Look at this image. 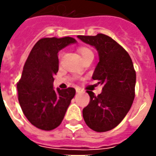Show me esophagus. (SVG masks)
<instances>
[{"label": "esophagus", "mask_w": 156, "mask_h": 156, "mask_svg": "<svg viewBox=\"0 0 156 156\" xmlns=\"http://www.w3.org/2000/svg\"><path fill=\"white\" fill-rule=\"evenodd\" d=\"M76 93H77V94H79V93H80V92H81V90H80L79 87H76Z\"/></svg>", "instance_id": "1"}]
</instances>
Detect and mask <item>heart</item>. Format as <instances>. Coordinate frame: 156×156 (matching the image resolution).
Masks as SVG:
<instances>
[{"mask_svg":"<svg viewBox=\"0 0 156 156\" xmlns=\"http://www.w3.org/2000/svg\"><path fill=\"white\" fill-rule=\"evenodd\" d=\"M78 52L80 53V56H82V58H84V57H86V56H90V55H94L93 51H91L89 48H87V47L85 46L79 47V48H78ZM62 54H63L62 51H59V52H58V57L61 58L62 56Z\"/></svg>","mask_w":156,"mask_h":156,"instance_id":"heart-1","label":"heart"}]
</instances>
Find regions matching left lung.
<instances>
[{
  "label": "left lung",
  "instance_id": "1",
  "mask_svg": "<svg viewBox=\"0 0 156 156\" xmlns=\"http://www.w3.org/2000/svg\"><path fill=\"white\" fill-rule=\"evenodd\" d=\"M78 37L99 52L100 62L92 78L103 85L100 94L87 91L90 101L82 111L83 119L93 130L108 131L120 124L133 103L136 86L133 62L128 52L107 35L99 33Z\"/></svg>",
  "mask_w": 156,
  "mask_h": 156
}]
</instances>
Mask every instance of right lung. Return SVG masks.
I'll return each instance as SVG.
<instances>
[{
	"label": "right lung",
	"mask_w": 156,
	"mask_h": 156,
	"mask_svg": "<svg viewBox=\"0 0 156 156\" xmlns=\"http://www.w3.org/2000/svg\"><path fill=\"white\" fill-rule=\"evenodd\" d=\"M76 42L70 37H44L35 44L27 57L17 83L18 100L28 121L38 129L51 130L58 127L76 94L73 87L53 88L59 66L57 53Z\"/></svg>",
	"instance_id": "add662e5"
}]
</instances>
